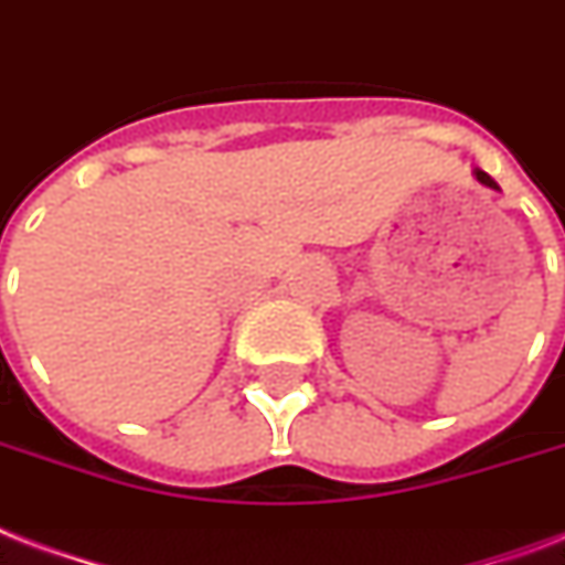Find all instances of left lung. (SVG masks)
Masks as SVG:
<instances>
[{
	"instance_id": "left-lung-1",
	"label": "left lung",
	"mask_w": 565,
	"mask_h": 565,
	"mask_svg": "<svg viewBox=\"0 0 565 565\" xmlns=\"http://www.w3.org/2000/svg\"><path fill=\"white\" fill-rule=\"evenodd\" d=\"M475 177H478V182H483V185H489V188H498V185H495V179H489L487 173H483V170H475Z\"/></svg>"
}]
</instances>
